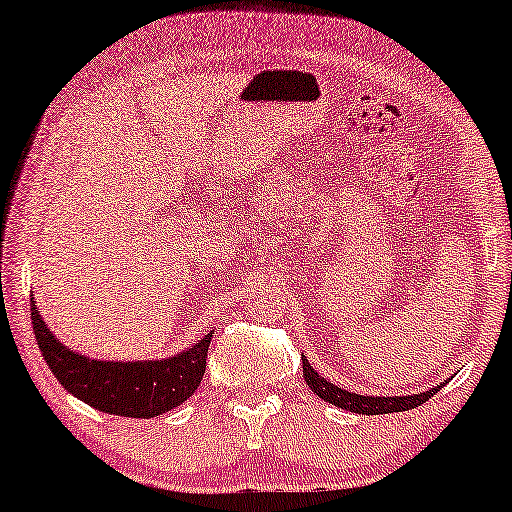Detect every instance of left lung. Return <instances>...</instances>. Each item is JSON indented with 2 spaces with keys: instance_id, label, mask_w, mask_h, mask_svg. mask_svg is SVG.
Returning a JSON list of instances; mask_svg holds the SVG:
<instances>
[{
  "instance_id": "obj_1",
  "label": "left lung",
  "mask_w": 512,
  "mask_h": 512,
  "mask_svg": "<svg viewBox=\"0 0 512 512\" xmlns=\"http://www.w3.org/2000/svg\"><path fill=\"white\" fill-rule=\"evenodd\" d=\"M303 377L312 391L326 403L338 405V408L350 410V412H362V415H386V412H405L417 408V405L427 403L429 398L436 396V391L441 386H434L427 393H415V396H396V398H374V396H360V393H350L346 389H338V386L326 381L322 374H317L310 367V362L303 360Z\"/></svg>"
}]
</instances>
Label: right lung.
<instances>
[{
  "instance_id": "obj_1",
  "label": "right lung",
  "mask_w": 512,
  "mask_h": 512,
  "mask_svg": "<svg viewBox=\"0 0 512 512\" xmlns=\"http://www.w3.org/2000/svg\"><path fill=\"white\" fill-rule=\"evenodd\" d=\"M30 319L38 348L47 367L66 391L107 415L157 417L193 396L207 367L212 334L193 348L169 360L147 362H102L90 360L61 346L40 317L38 305H30Z\"/></svg>"
}]
</instances>
